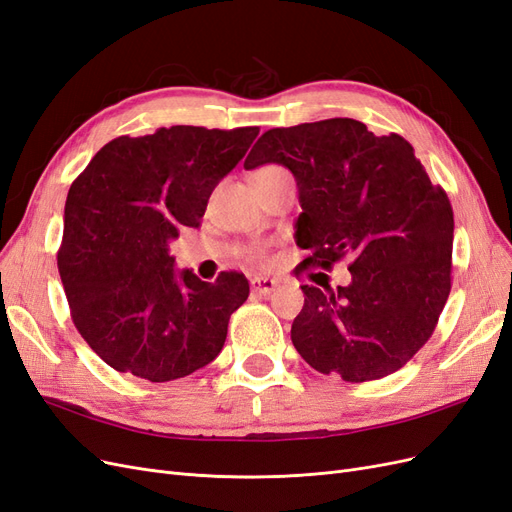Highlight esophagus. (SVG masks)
I'll return each instance as SVG.
<instances>
[{
  "mask_svg": "<svg viewBox=\"0 0 512 512\" xmlns=\"http://www.w3.org/2000/svg\"><path fill=\"white\" fill-rule=\"evenodd\" d=\"M250 284H252V292L260 294V297H267V294H271L277 288L275 280H271V277H262V275L252 277Z\"/></svg>",
  "mask_w": 512,
  "mask_h": 512,
  "instance_id": "esophagus-1",
  "label": "esophagus"
}]
</instances>
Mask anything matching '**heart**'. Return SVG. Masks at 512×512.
I'll list each match as a JSON object with an SVG mask.
<instances>
[{
  "label": "heart",
  "mask_w": 512,
  "mask_h": 512,
  "mask_svg": "<svg viewBox=\"0 0 512 512\" xmlns=\"http://www.w3.org/2000/svg\"><path fill=\"white\" fill-rule=\"evenodd\" d=\"M277 170H284V168H280V166H260V168H256L254 173H252V177H262V175H271V173H277ZM262 250H252L250 252V258H254V260H262Z\"/></svg>",
  "instance_id": "1"
}]
</instances>
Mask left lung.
<instances>
[{"instance_id": "obj_1", "label": "left lung", "mask_w": 512, "mask_h": 512, "mask_svg": "<svg viewBox=\"0 0 512 512\" xmlns=\"http://www.w3.org/2000/svg\"><path fill=\"white\" fill-rule=\"evenodd\" d=\"M271 162L299 185L294 239L309 252L299 271L348 258L352 275L348 286H301L294 348L346 382L393 374L425 346L451 292V200L406 138L348 117L267 130L243 166Z\"/></svg>"}]
</instances>
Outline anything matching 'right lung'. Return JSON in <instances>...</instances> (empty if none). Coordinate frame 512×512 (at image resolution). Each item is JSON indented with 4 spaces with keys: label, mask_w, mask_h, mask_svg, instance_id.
I'll return each instance as SVG.
<instances>
[{
    "label": "right lung",
    "mask_w": 512,
    "mask_h": 512,
    "mask_svg": "<svg viewBox=\"0 0 512 512\" xmlns=\"http://www.w3.org/2000/svg\"><path fill=\"white\" fill-rule=\"evenodd\" d=\"M258 128H160L106 143L74 179L57 267L74 327L100 359L149 382L190 376L226 342L250 284L175 269L168 243L198 228L211 192Z\"/></svg>",
    "instance_id": "right-lung-1"
}]
</instances>
